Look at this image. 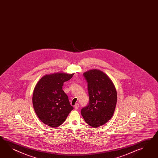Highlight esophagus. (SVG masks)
Returning a JSON list of instances; mask_svg holds the SVG:
<instances>
[{"label":"esophagus","mask_w":158,"mask_h":158,"mask_svg":"<svg viewBox=\"0 0 158 158\" xmlns=\"http://www.w3.org/2000/svg\"><path fill=\"white\" fill-rule=\"evenodd\" d=\"M79 107V104H78V103H77V104L75 105L74 108H75V110H77V109H78Z\"/></svg>","instance_id":"1"}]
</instances>
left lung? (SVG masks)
<instances>
[{"label": "left lung", "mask_w": 158, "mask_h": 158, "mask_svg": "<svg viewBox=\"0 0 158 158\" xmlns=\"http://www.w3.org/2000/svg\"><path fill=\"white\" fill-rule=\"evenodd\" d=\"M88 83L89 102L81 114L85 122L94 128L111 119L115 110L117 93L111 79L99 69H89L83 73Z\"/></svg>", "instance_id": "8db88e82"}]
</instances>
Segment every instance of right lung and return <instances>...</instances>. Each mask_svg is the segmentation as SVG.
I'll return each instance as SVG.
<instances>
[{
	"mask_svg": "<svg viewBox=\"0 0 158 158\" xmlns=\"http://www.w3.org/2000/svg\"><path fill=\"white\" fill-rule=\"evenodd\" d=\"M73 75L63 72L47 74L35 85L32 104L39 119L47 126L59 127L73 110L62 87Z\"/></svg>",
	"mask_w": 158,
	"mask_h": 158,
	"instance_id": "add662e5",
	"label": "right lung"
}]
</instances>
